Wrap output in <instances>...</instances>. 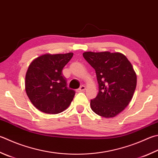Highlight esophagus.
<instances>
[{"label":"esophagus","mask_w":158,"mask_h":158,"mask_svg":"<svg viewBox=\"0 0 158 158\" xmlns=\"http://www.w3.org/2000/svg\"><path fill=\"white\" fill-rule=\"evenodd\" d=\"M86 89L85 86L84 85H82L81 87H80L79 89H78V92H82V91H85V90Z\"/></svg>","instance_id":"1"}]
</instances>
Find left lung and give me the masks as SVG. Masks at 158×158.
I'll use <instances>...</instances> for the list:
<instances>
[{"label": "left lung", "mask_w": 158, "mask_h": 158, "mask_svg": "<svg viewBox=\"0 0 158 158\" xmlns=\"http://www.w3.org/2000/svg\"><path fill=\"white\" fill-rule=\"evenodd\" d=\"M96 71L98 83V96L91 100V108L98 115L114 118L131 100L137 85V76L126 56L110 52L82 53Z\"/></svg>", "instance_id": "left-lung-1"}]
</instances>
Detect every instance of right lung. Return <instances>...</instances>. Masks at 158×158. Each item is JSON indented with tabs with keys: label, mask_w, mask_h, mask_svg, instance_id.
Returning <instances> with one entry per match:
<instances>
[{
	"label": "right lung",
	"mask_w": 158,
	"mask_h": 158,
	"mask_svg": "<svg viewBox=\"0 0 158 158\" xmlns=\"http://www.w3.org/2000/svg\"><path fill=\"white\" fill-rule=\"evenodd\" d=\"M73 53H45L32 60L25 75V91L35 108L47 114H58L69 106L75 91L67 87L62 73Z\"/></svg>",
	"instance_id": "right-lung-1"
}]
</instances>
